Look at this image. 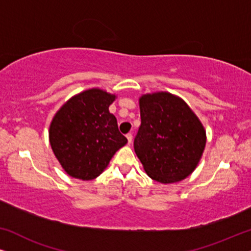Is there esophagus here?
Segmentation results:
<instances>
[{"mask_svg": "<svg viewBox=\"0 0 251 251\" xmlns=\"http://www.w3.org/2000/svg\"><path fill=\"white\" fill-rule=\"evenodd\" d=\"M126 139H128L129 144L132 143V135H131V133H128V135H126Z\"/></svg>", "mask_w": 251, "mask_h": 251, "instance_id": "esophagus-1", "label": "esophagus"}]
</instances>
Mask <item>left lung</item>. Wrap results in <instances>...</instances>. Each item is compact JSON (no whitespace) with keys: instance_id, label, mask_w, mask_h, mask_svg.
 <instances>
[{"instance_id":"1","label":"left lung","mask_w":251,"mask_h":251,"mask_svg":"<svg viewBox=\"0 0 251 251\" xmlns=\"http://www.w3.org/2000/svg\"><path fill=\"white\" fill-rule=\"evenodd\" d=\"M139 108L142 125L133 146L144 170L162 184L185 179L198 167L207 143L200 119L168 91L142 95Z\"/></svg>"}]
</instances>
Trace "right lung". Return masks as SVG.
<instances>
[{
  "label": "right lung",
  "instance_id": "1",
  "mask_svg": "<svg viewBox=\"0 0 251 251\" xmlns=\"http://www.w3.org/2000/svg\"><path fill=\"white\" fill-rule=\"evenodd\" d=\"M116 95L91 88L68 99L49 126L52 152L68 176L82 180L97 178L113 155L128 143L119 131L109 105Z\"/></svg>",
  "mask_w": 251,
  "mask_h": 251
}]
</instances>
